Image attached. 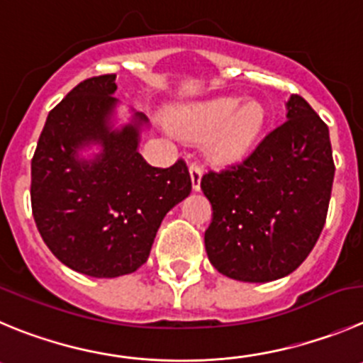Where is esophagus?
<instances>
[{
	"label": "esophagus",
	"instance_id": "obj_1",
	"mask_svg": "<svg viewBox=\"0 0 363 363\" xmlns=\"http://www.w3.org/2000/svg\"><path fill=\"white\" fill-rule=\"evenodd\" d=\"M202 174H204V170H202L197 162H191V164H189V177H191V188L195 189V191H199V189H201Z\"/></svg>",
	"mask_w": 363,
	"mask_h": 363
}]
</instances>
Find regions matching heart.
Segmentation results:
<instances>
[{
    "label": "heart",
    "instance_id": "b5f03b06",
    "mask_svg": "<svg viewBox=\"0 0 363 363\" xmlns=\"http://www.w3.org/2000/svg\"><path fill=\"white\" fill-rule=\"evenodd\" d=\"M265 123L267 111L258 100L240 104L231 96L186 105L174 114L175 128L193 140H206L209 159L218 164L242 161Z\"/></svg>",
    "mask_w": 363,
    "mask_h": 363
}]
</instances>
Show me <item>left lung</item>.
Segmentation results:
<instances>
[{
	"instance_id": "obj_1",
	"label": "left lung",
	"mask_w": 363,
	"mask_h": 363,
	"mask_svg": "<svg viewBox=\"0 0 363 363\" xmlns=\"http://www.w3.org/2000/svg\"><path fill=\"white\" fill-rule=\"evenodd\" d=\"M286 118L240 164L201 181L213 206L206 252L231 279L267 283L292 274L326 222L335 177L328 125L299 94L286 101Z\"/></svg>"
}]
</instances>
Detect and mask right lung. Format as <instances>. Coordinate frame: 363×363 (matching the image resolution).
Here are the masks:
<instances>
[{
    "mask_svg": "<svg viewBox=\"0 0 363 363\" xmlns=\"http://www.w3.org/2000/svg\"><path fill=\"white\" fill-rule=\"evenodd\" d=\"M116 74L93 77L50 111L32 159V213L59 262L91 277L132 274L166 213L191 191L188 166L154 168L138 152L148 120L114 127ZM98 144L91 160L79 152Z\"/></svg>",
    "mask_w": 363,
    "mask_h": 363,
    "instance_id": "obj_1",
    "label": "right lung"
}]
</instances>
